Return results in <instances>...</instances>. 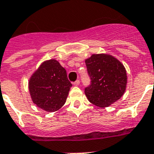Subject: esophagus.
Listing matches in <instances>:
<instances>
[{
	"label": "esophagus",
	"instance_id": "34e87169",
	"mask_svg": "<svg viewBox=\"0 0 154 154\" xmlns=\"http://www.w3.org/2000/svg\"><path fill=\"white\" fill-rule=\"evenodd\" d=\"M73 85H74V86H77V85H80V81H79V80H77V81H74V82L73 83Z\"/></svg>",
	"mask_w": 154,
	"mask_h": 154
}]
</instances>
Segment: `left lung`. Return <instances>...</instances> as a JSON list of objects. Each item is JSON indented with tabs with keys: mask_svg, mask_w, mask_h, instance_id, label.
<instances>
[{
	"mask_svg": "<svg viewBox=\"0 0 154 154\" xmlns=\"http://www.w3.org/2000/svg\"><path fill=\"white\" fill-rule=\"evenodd\" d=\"M91 85L85 88L88 101L99 107H107L124 95L127 85L125 66L107 54H93L85 60Z\"/></svg>",
	"mask_w": 154,
	"mask_h": 154,
	"instance_id": "left-lung-1",
	"label": "left lung"
}]
</instances>
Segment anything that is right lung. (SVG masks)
I'll return each mask as SVG.
<instances>
[{
  "label": "right lung",
  "mask_w": 154,
  "mask_h": 154,
  "mask_svg": "<svg viewBox=\"0 0 154 154\" xmlns=\"http://www.w3.org/2000/svg\"><path fill=\"white\" fill-rule=\"evenodd\" d=\"M71 87L66 71L55 59L44 62L29 81L33 103L47 112H55L65 104Z\"/></svg>",
  "instance_id": "obj_1"
}]
</instances>
